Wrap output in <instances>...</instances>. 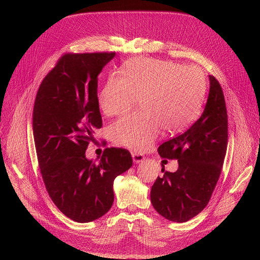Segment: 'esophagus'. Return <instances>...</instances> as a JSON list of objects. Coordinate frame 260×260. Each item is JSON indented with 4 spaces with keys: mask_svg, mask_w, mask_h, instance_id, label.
<instances>
[{
    "mask_svg": "<svg viewBox=\"0 0 260 260\" xmlns=\"http://www.w3.org/2000/svg\"><path fill=\"white\" fill-rule=\"evenodd\" d=\"M132 156H133V160L135 164H139V162H142L145 160V156L142 155V154H139V153H132Z\"/></svg>",
    "mask_w": 260,
    "mask_h": 260,
    "instance_id": "obj_1",
    "label": "esophagus"
}]
</instances>
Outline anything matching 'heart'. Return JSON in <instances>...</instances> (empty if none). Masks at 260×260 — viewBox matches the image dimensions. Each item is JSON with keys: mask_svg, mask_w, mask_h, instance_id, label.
Instances as JSON below:
<instances>
[{"mask_svg": "<svg viewBox=\"0 0 260 260\" xmlns=\"http://www.w3.org/2000/svg\"><path fill=\"white\" fill-rule=\"evenodd\" d=\"M206 77L197 66L154 58L127 60L120 75L108 76L98 101L107 116L122 114L137 103L141 110L124 115L109 126L115 144L134 151L152 146L162 128L176 134L198 116L204 102Z\"/></svg>", "mask_w": 260, "mask_h": 260, "instance_id": "obj_1", "label": "heart"}]
</instances>
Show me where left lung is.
Returning a JSON list of instances; mask_svg holds the SVG:
<instances>
[{
  "instance_id": "obj_1",
  "label": "left lung",
  "mask_w": 260,
  "mask_h": 260,
  "mask_svg": "<svg viewBox=\"0 0 260 260\" xmlns=\"http://www.w3.org/2000/svg\"><path fill=\"white\" fill-rule=\"evenodd\" d=\"M210 92L202 116L183 134L162 143L158 153L178 159L176 172H165L151 188L154 209L168 220L186 222L208 205L223 166L229 123L224 94L210 75Z\"/></svg>"
}]
</instances>
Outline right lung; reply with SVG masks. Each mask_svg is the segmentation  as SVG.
<instances>
[{"label":"right lung","instance_id":"1","mask_svg":"<svg viewBox=\"0 0 260 260\" xmlns=\"http://www.w3.org/2000/svg\"><path fill=\"white\" fill-rule=\"evenodd\" d=\"M115 52L66 53L45 76L32 110L37 157L46 190L68 218L85 223L113 205V182L133 165L124 148H106L99 162L85 157L103 125L98 75Z\"/></svg>","mask_w":260,"mask_h":260}]
</instances>
